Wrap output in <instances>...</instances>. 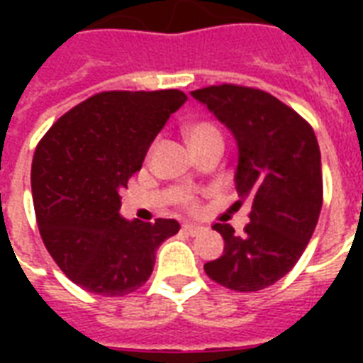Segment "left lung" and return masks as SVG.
I'll return each instance as SVG.
<instances>
[{
    "instance_id": "obj_1",
    "label": "left lung",
    "mask_w": 363,
    "mask_h": 363,
    "mask_svg": "<svg viewBox=\"0 0 363 363\" xmlns=\"http://www.w3.org/2000/svg\"><path fill=\"white\" fill-rule=\"evenodd\" d=\"M184 94L101 92L47 131L31 162V196L43 242L86 292L107 298L143 286L156 250L181 226L173 218L121 213V192Z\"/></svg>"
}]
</instances>
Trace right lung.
I'll return each mask as SVG.
<instances>
[{
    "instance_id": "right-lung-1",
    "label": "right lung",
    "mask_w": 363,
    "mask_h": 363,
    "mask_svg": "<svg viewBox=\"0 0 363 363\" xmlns=\"http://www.w3.org/2000/svg\"><path fill=\"white\" fill-rule=\"evenodd\" d=\"M238 143L235 190L247 199L239 226L218 224L224 252L205 264L222 286L256 292L292 269L322 209L318 143L292 109L259 90L211 86L192 92Z\"/></svg>"
}]
</instances>
